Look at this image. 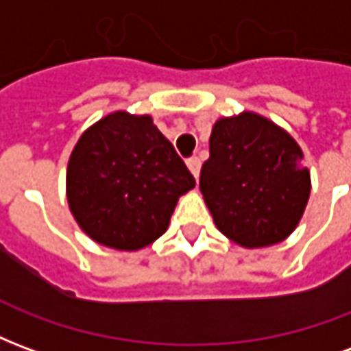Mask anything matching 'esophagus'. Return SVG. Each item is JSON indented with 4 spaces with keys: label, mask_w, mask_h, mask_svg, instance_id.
Listing matches in <instances>:
<instances>
[{
    "label": "esophagus",
    "mask_w": 351,
    "mask_h": 351,
    "mask_svg": "<svg viewBox=\"0 0 351 351\" xmlns=\"http://www.w3.org/2000/svg\"><path fill=\"white\" fill-rule=\"evenodd\" d=\"M186 165H188V169L191 171V175L197 178L199 171H201V160H199L197 156H191V158H188V160H186Z\"/></svg>",
    "instance_id": "obj_1"
}]
</instances>
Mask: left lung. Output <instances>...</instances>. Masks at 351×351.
Here are the masks:
<instances>
[{
  "instance_id": "1",
  "label": "left lung",
  "mask_w": 351,
  "mask_h": 351,
  "mask_svg": "<svg viewBox=\"0 0 351 351\" xmlns=\"http://www.w3.org/2000/svg\"><path fill=\"white\" fill-rule=\"evenodd\" d=\"M199 188L214 223L246 248L282 243L301 220L310 173L291 135L254 112L221 118Z\"/></svg>"
}]
</instances>
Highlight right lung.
<instances>
[{"instance_id": "obj_1", "label": "right lung", "mask_w": 351, "mask_h": 351, "mask_svg": "<svg viewBox=\"0 0 351 351\" xmlns=\"http://www.w3.org/2000/svg\"><path fill=\"white\" fill-rule=\"evenodd\" d=\"M195 186L150 116L112 112L84 131L67 165V201L95 243L138 250L165 233L176 201Z\"/></svg>"}]
</instances>
